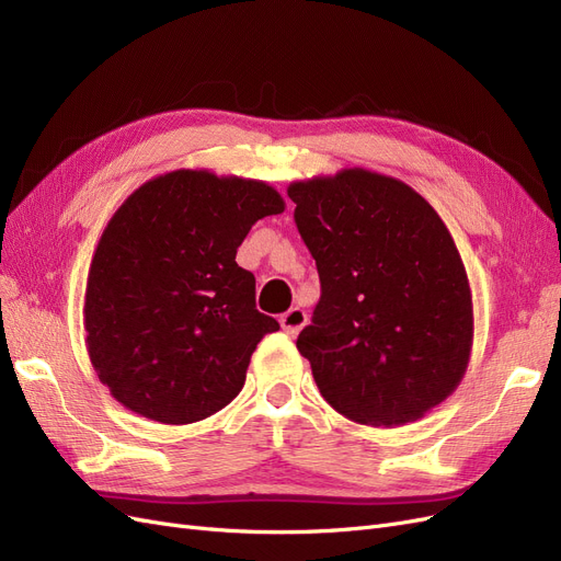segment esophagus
<instances>
[{"mask_svg": "<svg viewBox=\"0 0 561 561\" xmlns=\"http://www.w3.org/2000/svg\"><path fill=\"white\" fill-rule=\"evenodd\" d=\"M307 320H309L307 311L295 307V309H290V311L280 316V328H283L287 334H297L304 325H307Z\"/></svg>", "mask_w": 561, "mask_h": 561, "instance_id": "34e87169", "label": "esophagus"}]
</instances>
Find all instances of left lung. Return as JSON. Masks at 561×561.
<instances>
[{"label": "left lung", "mask_w": 561, "mask_h": 561, "mask_svg": "<svg viewBox=\"0 0 561 561\" xmlns=\"http://www.w3.org/2000/svg\"><path fill=\"white\" fill-rule=\"evenodd\" d=\"M320 299L297 348L339 414L404 426L461 383L472 297L449 229L412 186L363 168L287 186Z\"/></svg>", "instance_id": "8db88e82"}]
</instances>
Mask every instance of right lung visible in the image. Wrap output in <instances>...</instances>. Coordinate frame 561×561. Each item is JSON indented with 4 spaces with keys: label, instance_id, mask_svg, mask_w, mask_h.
I'll list each match as a JSON object with an SVG mask.
<instances>
[{
    "label": "right lung",
    "instance_id": "right-lung-1",
    "mask_svg": "<svg viewBox=\"0 0 561 561\" xmlns=\"http://www.w3.org/2000/svg\"><path fill=\"white\" fill-rule=\"evenodd\" d=\"M285 210L260 180L173 171L145 182L95 248L83 328L91 363L130 412L194 423L241 393L250 355L278 322L254 309L236 250Z\"/></svg>",
    "mask_w": 561,
    "mask_h": 561
}]
</instances>
